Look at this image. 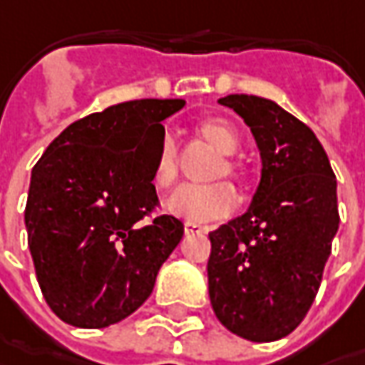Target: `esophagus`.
<instances>
[{"label":"esophagus","instance_id":"34e87169","mask_svg":"<svg viewBox=\"0 0 365 365\" xmlns=\"http://www.w3.org/2000/svg\"><path fill=\"white\" fill-rule=\"evenodd\" d=\"M183 230H185V235H196V232H206V227L196 225V222H185Z\"/></svg>","mask_w":365,"mask_h":365}]
</instances>
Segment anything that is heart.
Instances as JSON below:
<instances>
[{
    "mask_svg": "<svg viewBox=\"0 0 365 365\" xmlns=\"http://www.w3.org/2000/svg\"><path fill=\"white\" fill-rule=\"evenodd\" d=\"M196 135L206 140L214 151L220 153V159L214 163L210 180L229 178L232 182L243 183L249 178L247 165L235 157L241 147V136L237 128L225 118H206L196 124ZM178 143L171 135H163L155 155L151 180L155 187L167 190L178 180ZM239 204L235 187L227 182H212L206 185H182L165 202V210L187 222H212L227 218L235 212Z\"/></svg>",
    "mask_w": 365,
    "mask_h": 365,
    "instance_id": "obj_1",
    "label": "heart"
}]
</instances>
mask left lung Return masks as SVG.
Here are the masks:
<instances>
[{
	"label": "left lung",
	"mask_w": 365,
	"mask_h": 365,
	"mask_svg": "<svg viewBox=\"0 0 365 365\" xmlns=\"http://www.w3.org/2000/svg\"><path fill=\"white\" fill-rule=\"evenodd\" d=\"M218 102L245 120L263 167L249 210L210 232L208 292L229 331L267 343L290 335L319 292L339 229L337 180L314 133L276 102Z\"/></svg>",
	"instance_id": "8db88e82"
}]
</instances>
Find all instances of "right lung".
<instances>
[{"mask_svg":"<svg viewBox=\"0 0 365 365\" xmlns=\"http://www.w3.org/2000/svg\"><path fill=\"white\" fill-rule=\"evenodd\" d=\"M183 100H133L65 128L32 169L24 220L36 279L65 323L102 329L133 314L183 237L155 214L161 120Z\"/></svg>","mask_w":365,"mask_h":365,"instance_id":"1","label":"right lung"}]
</instances>
